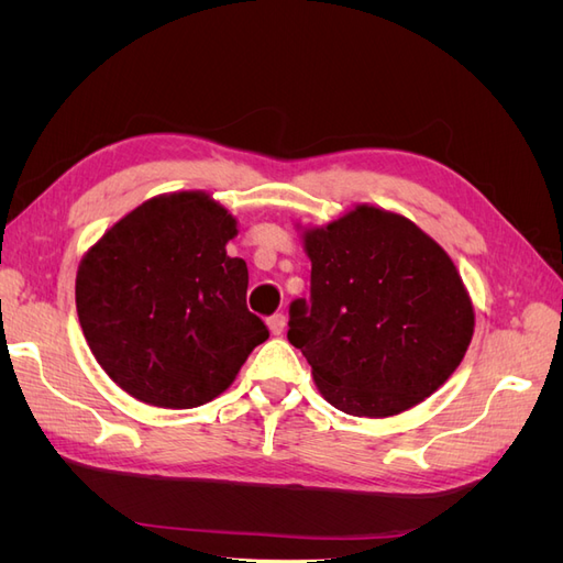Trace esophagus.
I'll list each match as a JSON object with an SVG mask.
<instances>
[{
	"mask_svg": "<svg viewBox=\"0 0 563 563\" xmlns=\"http://www.w3.org/2000/svg\"><path fill=\"white\" fill-rule=\"evenodd\" d=\"M267 327H269L272 335H279V333L284 331V327H286V317H284L282 312H277V314H272V317L267 319Z\"/></svg>",
	"mask_w": 563,
	"mask_h": 563,
	"instance_id": "esophagus-1",
	"label": "esophagus"
}]
</instances>
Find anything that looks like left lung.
Returning <instances> with one entry per match:
<instances>
[{"label":"left lung","mask_w":563,"mask_h":563,"mask_svg":"<svg viewBox=\"0 0 563 563\" xmlns=\"http://www.w3.org/2000/svg\"><path fill=\"white\" fill-rule=\"evenodd\" d=\"M302 240L310 300L291 302L286 335L323 399L350 416L387 418L451 378L472 340L474 310L432 236L362 203Z\"/></svg>","instance_id":"1"}]
</instances>
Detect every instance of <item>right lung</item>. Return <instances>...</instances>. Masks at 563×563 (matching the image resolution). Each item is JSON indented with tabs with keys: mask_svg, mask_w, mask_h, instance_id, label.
<instances>
[{
	"mask_svg": "<svg viewBox=\"0 0 563 563\" xmlns=\"http://www.w3.org/2000/svg\"><path fill=\"white\" fill-rule=\"evenodd\" d=\"M234 218L203 192L147 199L77 269L84 338L131 397L195 408L225 391L269 331L246 308L249 269L230 258Z\"/></svg>",
	"mask_w": 563,
	"mask_h": 563,
	"instance_id": "right-lung-1",
	"label": "right lung"
}]
</instances>
